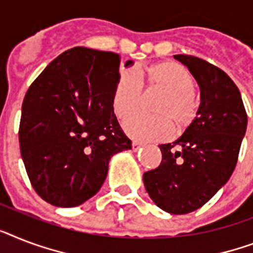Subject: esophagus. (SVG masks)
<instances>
[{
    "label": "esophagus",
    "instance_id": "1",
    "mask_svg": "<svg viewBox=\"0 0 253 253\" xmlns=\"http://www.w3.org/2000/svg\"><path fill=\"white\" fill-rule=\"evenodd\" d=\"M132 151L133 152H136V151H139V149H140L141 147H143V144H140V143H137V141H132Z\"/></svg>",
    "mask_w": 253,
    "mask_h": 253
}]
</instances>
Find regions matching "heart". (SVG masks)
I'll list each match as a JSON object with an SVG mask.
<instances>
[{"instance_id":"heart-1","label":"heart","mask_w":253,"mask_h":253,"mask_svg":"<svg viewBox=\"0 0 253 253\" xmlns=\"http://www.w3.org/2000/svg\"><path fill=\"white\" fill-rule=\"evenodd\" d=\"M141 84L149 89L165 92L155 108L159 116L137 114L123 125L126 132L136 140H165L176 130H183L198 112L194 77L183 65L173 61L156 63L145 71L122 70L113 93V110L121 120L135 113L140 106Z\"/></svg>"}]
</instances>
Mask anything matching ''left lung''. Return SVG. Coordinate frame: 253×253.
<instances>
[{"instance_id":"obj_1","label":"left lung","mask_w":253,"mask_h":253,"mask_svg":"<svg viewBox=\"0 0 253 253\" xmlns=\"http://www.w3.org/2000/svg\"><path fill=\"white\" fill-rule=\"evenodd\" d=\"M174 58L198 82L200 106L178 140L159 145L161 164L145 171L143 180L159 208L187 214L208 203L230 179L247 128V113L239 89L225 71L194 55Z\"/></svg>"}]
</instances>
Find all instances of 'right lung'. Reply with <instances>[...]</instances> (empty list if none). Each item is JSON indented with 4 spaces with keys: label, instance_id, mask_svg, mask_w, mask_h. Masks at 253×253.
I'll use <instances>...</instances> for the list:
<instances>
[{
    "label": "right lung",
    "instance_id": "right-lung-1",
    "mask_svg": "<svg viewBox=\"0 0 253 253\" xmlns=\"http://www.w3.org/2000/svg\"><path fill=\"white\" fill-rule=\"evenodd\" d=\"M120 63L117 53L77 46L53 59L28 88L20 155L31 184L49 204H83L101 188L113 156L131 149L112 104Z\"/></svg>",
    "mask_w": 253,
    "mask_h": 253
}]
</instances>
